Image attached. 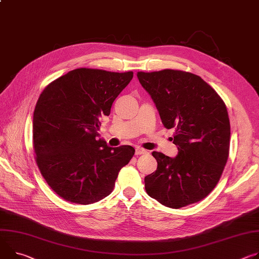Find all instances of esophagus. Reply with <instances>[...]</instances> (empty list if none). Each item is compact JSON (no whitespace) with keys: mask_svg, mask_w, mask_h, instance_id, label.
Instances as JSON below:
<instances>
[{"mask_svg":"<svg viewBox=\"0 0 259 259\" xmlns=\"http://www.w3.org/2000/svg\"><path fill=\"white\" fill-rule=\"evenodd\" d=\"M146 153H148L146 150H144L143 148H139V147H137L136 149H135V155H143V154H146Z\"/></svg>","mask_w":259,"mask_h":259,"instance_id":"obj_1","label":"esophagus"}]
</instances>
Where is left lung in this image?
I'll return each instance as SVG.
<instances>
[{
	"label": "left lung",
	"mask_w": 259,
	"mask_h": 259,
	"mask_svg": "<svg viewBox=\"0 0 259 259\" xmlns=\"http://www.w3.org/2000/svg\"><path fill=\"white\" fill-rule=\"evenodd\" d=\"M162 124L175 128L174 158L159 152L157 170L145 178L147 193L163 205L195 203L217 185L227 162L230 124L225 103L201 77L180 70L138 72Z\"/></svg>",
	"instance_id": "obj_1"
}]
</instances>
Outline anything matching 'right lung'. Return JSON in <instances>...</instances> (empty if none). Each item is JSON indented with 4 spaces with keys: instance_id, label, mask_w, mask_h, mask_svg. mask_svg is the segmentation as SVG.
Instances as JSON below:
<instances>
[{
    "instance_id": "add662e5",
    "label": "right lung",
    "mask_w": 259,
    "mask_h": 259,
    "mask_svg": "<svg viewBox=\"0 0 259 259\" xmlns=\"http://www.w3.org/2000/svg\"><path fill=\"white\" fill-rule=\"evenodd\" d=\"M133 72L79 68L46 87L33 116L36 162L52 189L67 201L91 204L109 195L134 148H111L100 119L128 85Z\"/></svg>"
}]
</instances>
